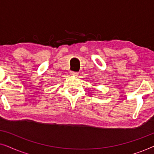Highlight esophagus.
Returning a JSON list of instances; mask_svg holds the SVG:
<instances>
[{"label":"esophagus","mask_w":154,"mask_h":154,"mask_svg":"<svg viewBox=\"0 0 154 154\" xmlns=\"http://www.w3.org/2000/svg\"><path fill=\"white\" fill-rule=\"evenodd\" d=\"M71 74L72 75H79V73L75 72V71H71Z\"/></svg>","instance_id":"esophagus-1"}]
</instances>
